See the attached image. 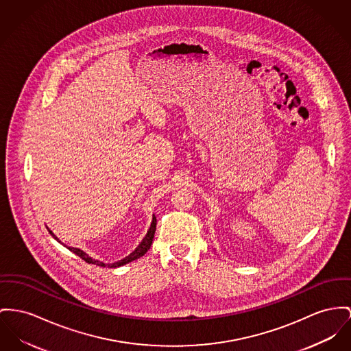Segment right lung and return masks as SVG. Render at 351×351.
<instances>
[{
	"instance_id": "right-lung-1",
	"label": "right lung",
	"mask_w": 351,
	"mask_h": 351,
	"mask_svg": "<svg viewBox=\"0 0 351 351\" xmlns=\"http://www.w3.org/2000/svg\"><path fill=\"white\" fill-rule=\"evenodd\" d=\"M156 226H157V219H156V217H153V221H152V225H150V228H149V230H147V234L145 235V238L141 241L140 245L136 247V250L133 252V253H130L128 257L123 258V259H121V261H118V262H114V263H108V265H105L104 262H99V261H97V259H93L92 257H89L85 252H82L81 249H77V247H68L71 252H73L74 254H77L78 257L82 258L85 262H88V263H93V265H97V266H108V267H118V266H122V265H126V263H129V262H132V261H136V259H138V258L142 257L143 254H146V252L150 249V246H152V243H153V238H154V233H156ZM49 230V229H47ZM49 233L51 234L58 242H61L54 234L51 233V230H49Z\"/></svg>"
}]
</instances>
